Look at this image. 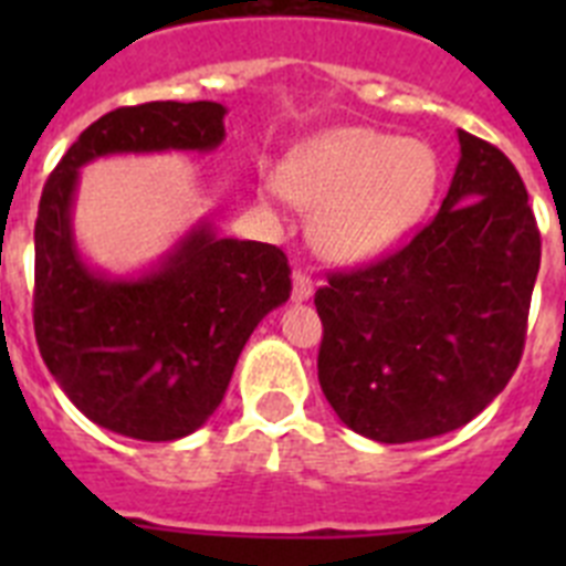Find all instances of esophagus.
<instances>
[{"mask_svg":"<svg viewBox=\"0 0 566 566\" xmlns=\"http://www.w3.org/2000/svg\"><path fill=\"white\" fill-rule=\"evenodd\" d=\"M294 277V289H292V297L294 300H308L314 294V280L312 274L303 272V269H297V272L292 274Z\"/></svg>","mask_w":566,"mask_h":566,"instance_id":"esophagus-1","label":"esophagus"}]
</instances>
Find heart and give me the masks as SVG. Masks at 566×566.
<instances>
[{"instance_id":"1","label":"heart","mask_w":566,"mask_h":566,"mask_svg":"<svg viewBox=\"0 0 566 566\" xmlns=\"http://www.w3.org/2000/svg\"><path fill=\"white\" fill-rule=\"evenodd\" d=\"M437 181V153L424 142L339 127L289 155L280 189L300 209H319L312 223L319 254L357 263L385 252L422 218Z\"/></svg>"}]
</instances>
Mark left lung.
<instances>
[{"label":"left lung","mask_w":566,"mask_h":566,"mask_svg":"<svg viewBox=\"0 0 566 566\" xmlns=\"http://www.w3.org/2000/svg\"><path fill=\"white\" fill-rule=\"evenodd\" d=\"M442 207L402 249L332 272L319 388L352 431L399 444L442 437L510 382L527 337L542 234L507 155L459 129Z\"/></svg>","instance_id":"8db88e82"}]
</instances>
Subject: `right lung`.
Here are the masks:
<instances>
[{
    "mask_svg": "<svg viewBox=\"0 0 566 566\" xmlns=\"http://www.w3.org/2000/svg\"><path fill=\"white\" fill-rule=\"evenodd\" d=\"M227 107L149 102L102 115L50 172L36 218L33 328L48 371L96 424L144 442L198 431L221 405L258 323L292 294L283 249L198 223L153 269L109 280L78 258L70 209L78 169L113 153H207Z\"/></svg>",
    "mask_w": 566,
    "mask_h": 566,
    "instance_id": "1",
    "label": "right lung"
}]
</instances>
